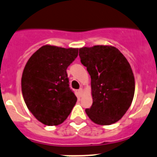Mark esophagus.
<instances>
[{"mask_svg":"<svg viewBox=\"0 0 157 157\" xmlns=\"http://www.w3.org/2000/svg\"><path fill=\"white\" fill-rule=\"evenodd\" d=\"M82 92H83V90H82V88H80L79 90H78V93L79 96H82Z\"/></svg>","mask_w":157,"mask_h":157,"instance_id":"1","label":"esophagus"}]
</instances>
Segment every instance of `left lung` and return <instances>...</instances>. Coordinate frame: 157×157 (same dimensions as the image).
Listing matches in <instances>:
<instances>
[{"mask_svg": "<svg viewBox=\"0 0 157 157\" xmlns=\"http://www.w3.org/2000/svg\"><path fill=\"white\" fill-rule=\"evenodd\" d=\"M79 57L91 77L93 104L86 113L101 125L117 122L134 97L135 78L128 61L111 46L82 47Z\"/></svg>", "mask_w": 157, "mask_h": 157, "instance_id": "8db88e82", "label": "left lung"}]
</instances>
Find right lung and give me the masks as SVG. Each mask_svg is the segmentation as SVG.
Wrapping results in <instances>:
<instances>
[{
    "instance_id": "add662e5",
    "label": "right lung",
    "mask_w": 157,
    "mask_h": 157,
    "mask_svg": "<svg viewBox=\"0 0 157 157\" xmlns=\"http://www.w3.org/2000/svg\"><path fill=\"white\" fill-rule=\"evenodd\" d=\"M78 50L46 45L25 64L21 77L23 98L34 117L46 125L64 122L77 101L66 70L78 57Z\"/></svg>"
}]
</instances>
